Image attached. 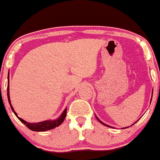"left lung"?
<instances>
[{
  "instance_id": "1",
  "label": "left lung",
  "mask_w": 160,
  "mask_h": 160,
  "mask_svg": "<svg viewBox=\"0 0 160 160\" xmlns=\"http://www.w3.org/2000/svg\"><path fill=\"white\" fill-rule=\"evenodd\" d=\"M152 99V98H151ZM96 118H97V120H98V121H99V122H101V123H102V124H103L104 125V126H108V127H111V128H113V127H111V126H108V125H107V124H105V123H104V122H102V121H101L100 120H99V119L98 118V117H96ZM136 122H137V121H136ZM135 123H133L132 125H134V124H135ZM126 128H128V127H126Z\"/></svg>"
}]
</instances>
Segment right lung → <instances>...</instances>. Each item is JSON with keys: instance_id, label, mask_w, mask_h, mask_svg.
<instances>
[{"instance_id": "1", "label": "right lung", "mask_w": 160, "mask_h": 160, "mask_svg": "<svg viewBox=\"0 0 160 160\" xmlns=\"http://www.w3.org/2000/svg\"><path fill=\"white\" fill-rule=\"evenodd\" d=\"M7 98H8L9 104H10L11 109H12V112L15 113V115L17 117V118L21 121L22 122H23L24 124H25V126H27L29 129L32 130V131L34 132H45L47 131V130L52 129V128H55L57 126H60L62 122H63L64 120H65L66 114H67V108H65V111L62 112V115L58 117V119L54 120H45L43 121V122H35V123H30V122H28L26 121L22 120V118H20L17 116V113H16L15 111H14L13 108H12V104H11L10 102V94H9V76H8V83H7Z\"/></svg>"}]
</instances>
